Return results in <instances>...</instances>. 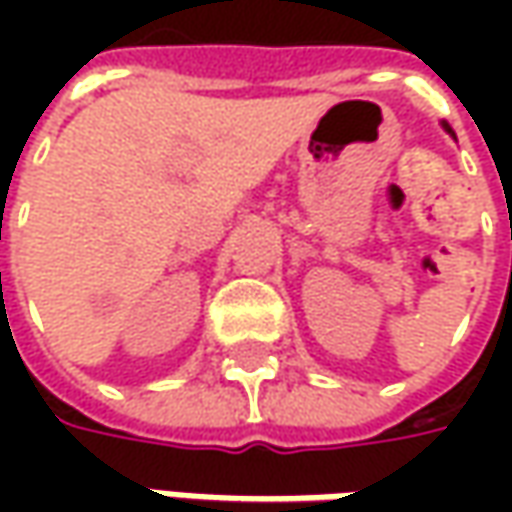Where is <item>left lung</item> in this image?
Masks as SVG:
<instances>
[{"instance_id":"1","label":"left lung","mask_w":512,"mask_h":512,"mask_svg":"<svg viewBox=\"0 0 512 512\" xmlns=\"http://www.w3.org/2000/svg\"><path fill=\"white\" fill-rule=\"evenodd\" d=\"M442 128H444V130H447V133H450V136H453V130H450V128H447V125H442Z\"/></svg>"}]
</instances>
